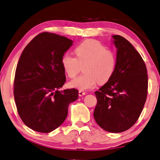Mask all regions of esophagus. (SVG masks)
Here are the masks:
<instances>
[{
    "label": "esophagus",
    "instance_id": "esophagus-1",
    "mask_svg": "<svg viewBox=\"0 0 160 160\" xmlns=\"http://www.w3.org/2000/svg\"><path fill=\"white\" fill-rule=\"evenodd\" d=\"M79 96H84V95H85V94H86V93H85V91H79Z\"/></svg>",
    "mask_w": 160,
    "mask_h": 160
}]
</instances>
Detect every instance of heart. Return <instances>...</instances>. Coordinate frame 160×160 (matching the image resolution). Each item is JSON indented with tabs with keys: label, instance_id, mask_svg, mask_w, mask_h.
Wrapping results in <instances>:
<instances>
[{
	"label": "heart",
	"instance_id": "1",
	"mask_svg": "<svg viewBox=\"0 0 160 160\" xmlns=\"http://www.w3.org/2000/svg\"><path fill=\"white\" fill-rule=\"evenodd\" d=\"M75 57L65 53L61 58L64 72L69 78H75L81 70L84 74L71 80V88L82 90L93 88L96 83L107 82L115 71L117 58L113 51L96 40H85L75 48Z\"/></svg>",
	"mask_w": 160,
	"mask_h": 160
}]
</instances>
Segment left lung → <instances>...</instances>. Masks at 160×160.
Masks as SVG:
<instances>
[{"instance_id": "1", "label": "left lung", "mask_w": 160, "mask_h": 160, "mask_svg": "<svg viewBox=\"0 0 160 160\" xmlns=\"http://www.w3.org/2000/svg\"><path fill=\"white\" fill-rule=\"evenodd\" d=\"M117 64L113 76L95 92L97 104L93 116L106 131L121 132L132 127L141 115L148 93L147 69L132 45L113 35Z\"/></svg>"}]
</instances>
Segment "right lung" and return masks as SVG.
Segmentation results:
<instances>
[{"label": "right lung", "instance_id": "1", "mask_svg": "<svg viewBox=\"0 0 160 160\" xmlns=\"http://www.w3.org/2000/svg\"><path fill=\"white\" fill-rule=\"evenodd\" d=\"M72 40L42 32L22 51L16 69L13 96L18 114L28 128L50 132L62 124L69 104L78 98L75 88L58 91L66 82L61 64Z\"/></svg>", "mask_w": 160, "mask_h": 160}]
</instances>
